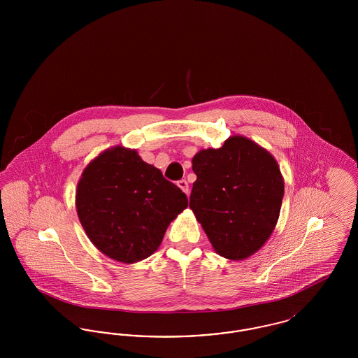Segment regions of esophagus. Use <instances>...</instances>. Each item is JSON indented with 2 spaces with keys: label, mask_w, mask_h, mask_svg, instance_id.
I'll list each match as a JSON object with an SVG mask.
<instances>
[{
  "label": "esophagus",
  "mask_w": 358,
  "mask_h": 358,
  "mask_svg": "<svg viewBox=\"0 0 358 358\" xmlns=\"http://www.w3.org/2000/svg\"><path fill=\"white\" fill-rule=\"evenodd\" d=\"M177 185H178V187H180L184 193L189 194V184H187V180H181V181H178V182H177Z\"/></svg>",
  "instance_id": "obj_1"
}]
</instances>
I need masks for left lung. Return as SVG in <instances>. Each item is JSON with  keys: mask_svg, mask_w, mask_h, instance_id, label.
<instances>
[{"mask_svg": "<svg viewBox=\"0 0 358 358\" xmlns=\"http://www.w3.org/2000/svg\"><path fill=\"white\" fill-rule=\"evenodd\" d=\"M189 206L213 250L229 260L256 254L279 219L285 181L273 154L243 136L192 159Z\"/></svg>", "mask_w": 358, "mask_h": 358, "instance_id": "8db88e82", "label": "left lung"}]
</instances>
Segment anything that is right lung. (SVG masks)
<instances>
[{"mask_svg": "<svg viewBox=\"0 0 358 358\" xmlns=\"http://www.w3.org/2000/svg\"><path fill=\"white\" fill-rule=\"evenodd\" d=\"M75 204L91 243L104 255L133 264L158 250L187 199L134 149L118 145L85 166Z\"/></svg>", "mask_w": 358, "mask_h": 358, "instance_id": "obj_1", "label": "right lung"}]
</instances>
